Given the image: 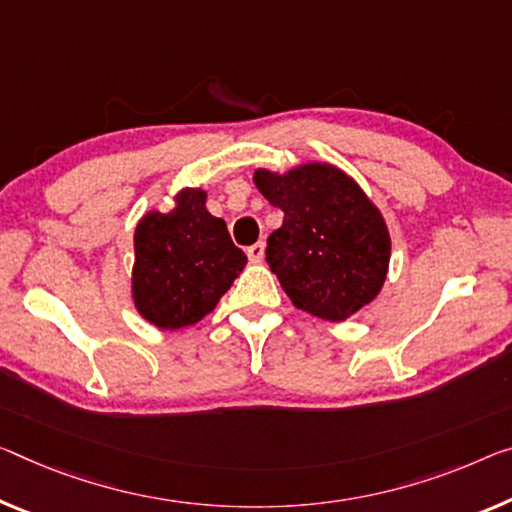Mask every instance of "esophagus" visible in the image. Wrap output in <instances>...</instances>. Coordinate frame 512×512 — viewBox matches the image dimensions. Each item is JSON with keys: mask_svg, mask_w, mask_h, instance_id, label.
I'll list each match as a JSON object with an SVG mask.
<instances>
[{"mask_svg": "<svg viewBox=\"0 0 512 512\" xmlns=\"http://www.w3.org/2000/svg\"><path fill=\"white\" fill-rule=\"evenodd\" d=\"M247 256H249V261L261 263L263 256H265V245H263V242H256V245H251V247L247 249Z\"/></svg>", "mask_w": 512, "mask_h": 512, "instance_id": "obj_1", "label": "esophagus"}]
</instances>
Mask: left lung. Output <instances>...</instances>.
Masks as SVG:
<instances>
[{
    "mask_svg": "<svg viewBox=\"0 0 512 512\" xmlns=\"http://www.w3.org/2000/svg\"><path fill=\"white\" fill-rule=\"evenodd\" d=\"M254 183L283 210L265 256L290 302L329 322L371 304L387 279L391 238L355 180L332 164L309 162L288 174L258 169Z\"/></svg>",
    "mask_w": 512,
    "mask_h": 512,
    "instance_id": "left-lung-1",
    "label": "left lung"
}]
</instances>
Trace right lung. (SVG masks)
Listing matches in <instances>:
<instances>
[{
	"label": "right lung",
	"mask_w": 512,
	"mask_h": 512,
	"mask_svg": "<svg viewBox=\"0 0 512 512\" xmlns=\"http://www.w3.org/2000/svg\"><path fill=\"white\" fill-rule=\"evenodd\" d=\"M226 222L206 208V192L185 187L169 212L151 210L135 229L132 300L160 329L194 325L215 309L245 270Z\"/></svg>",
	"instance_id": "1"
}]
</instances>
